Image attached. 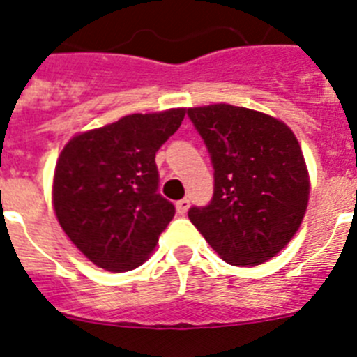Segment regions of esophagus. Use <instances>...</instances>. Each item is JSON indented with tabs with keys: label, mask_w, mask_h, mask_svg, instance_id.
Wrapping results in <instances>:
<instances>
[{
	"label": "esophagus",
	"mask_w": 357,
	"mask_h": 357,
	"mask_svg": "<svg viewBox=\"0 0 357 357\" xmlns=\"http://www.w3.org/2000/svg\"><path fill=\"white\" fill-rule=\"evenodd\" d=\"M189 209V200L188 198H182V200L176 202V213L178 214H185Z\"/></svg>",
	"instance_id": "1"
}]
</instances>
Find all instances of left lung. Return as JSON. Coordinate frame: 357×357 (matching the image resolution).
<instances>
[{
	"label": "left lung",
	"instance_id": "left-lung-1",
	"mask_svg": "<svg viewBox=\"0 0 357 357\" xmlns=\"http://www.w3.org/2000/svg\"><path fill=\"white\" fill-rule=\"evenodd\" d=\"M214 169V193L189 220L225 263L255 266L289 243L309 200V175L295 134L245 107L188 109Z\"/></svg>",
	"mask_w": 357,
	"mask_h": 357
}]
</instances>
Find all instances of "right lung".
Listing matches in <instances>:
<instances>
[{
    "instance_id": "obj_1",
    "label": "right lung",
    "mask_w": 357,
    "mask_h": 357,
    "mask_svg": "<svg viewBox=\"0 0 357 357\" xmlns=\"http://www.w3.org/2000/svg\"><path fill=\"white\" fill-rule=\"evenodd\" d=\"M185 109L130 114L75 135L56 160V220L96 266L127 272L153 252L175 206L160 197L155 153Z\"/></svg>"
}]
</instances>
